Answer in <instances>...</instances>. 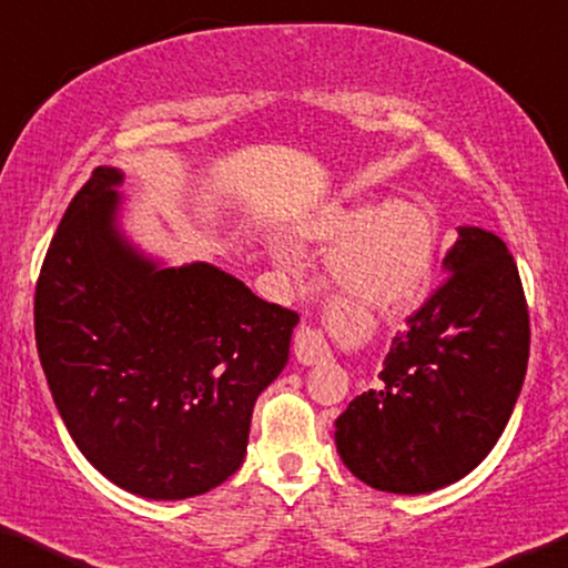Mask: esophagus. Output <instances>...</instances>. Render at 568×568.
<instances>
[{
    "label": "esophagus",
    "instance_id": "34e87169",
    "mask_svg": "<svg viewBox=\"0 0 568 568\" xmlns=\"http://www.w3.org/2000/svg\"><path fill=\"white\" fill-rule=\"evenodd\" d=\"M293 349H295V359H298L301 365H316V362L328 357L326 338L321 336V332H316V328H311L306 324L295 332Z\"/></svg>",
    "mask_w": 568,
    "mask_h": 568
}]
</instances>
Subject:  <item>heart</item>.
I'll return each instance as SVG.
<instances>
[{
    "label": "heart",
    "mask_w": 568,
    "mask_h": 568,
    "mask_svg": "<svg viewBox=\"0 0 568 568\" xmlns=\"http://www.w3.org/2000/svg\"><path fill=\"white\" fill-rule=\"evenodd\" d=\"M316 242L342 240L334 257V281L365 306L408 301L428 277L436 247V224L416 199H390L379 206H328L303 226Z\"/></svg>",
    "instance_id": "obj_1"
}]
</instances>
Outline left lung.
<instances>
[{
  "label": "left lung",
  "instance_id": "obj_1",
  "mask_svg": "<svg viewBox=\"0 0 568 568\" xmlns=\"http://www.w3.org/2000/svg\"><path fill=\"white\" fill-rule=\"evenodd\" d=\"M446 277L393 338L377 390L334 423L342 462L383 493H434L469 474L510 420L528 369L530 318L505 242L459 226Z\"/></svg>",
  "mask_w": 568,
  "mask_h": 568
}]
</instances>
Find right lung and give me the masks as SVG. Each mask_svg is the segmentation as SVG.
Wrapping results in <instances>:
<instances>
[{
  "instance_id": "add662e5",
  "label": "right lung",
  "mask_w": 568,
  "mask_h": 568,
  "mask_svg": "<svg viewBox=\"0 0 568 568\" xmlns=\"http://www.w3.org/2000/svg\"><path fill=\"white\" fill-rule=\"evenodd\" d=\"M122 181L97 168L68 203L36 285L40 365L94 467L150 500L222 485L298 313L206 262L160 270L116 230Z\"/></svg>"
}]
</instances>
